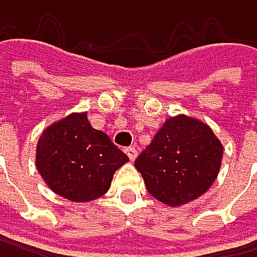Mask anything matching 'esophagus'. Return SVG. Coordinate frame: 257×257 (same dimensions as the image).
<instances>
[{
  "instance_id": "34e87169",
  "label": "esophagus",
  "mask_w": 257,
  "mask_h": 257,
  "mask_svg": "<svg viewBox=\"0 0 257 257\" xmlns=\"http://www.w3.org/2000/svg\"><path fill=\"white\" fill-rule=\"evenodd\" d=\"M125 153H127V156H128L130 161H135L136 156H138V152H136L135 147H127V149H125Z\"/></svg>"
}]
</instances>
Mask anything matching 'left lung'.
I'll list each match as a JSON object with an SVG mask.
<instances>
[{
  "mask_svg": "<svg viewBox=\"0 0 257 257\" xmlns=\"http://www.w3.org/2000/svg\"><path fill=\"white\" fill-rule=\"evenodd\" d=\"M222 153V144L207 124L179 114L164 122L135 167L153 198L178 207L211 187Z\"/></svg>",
  "mask_w": 257,
  "mask_h": 257,
  "instance_id": "1",
  "label": "left lung"
}]
</instances>
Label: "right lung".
<instances>
[{
    "instance_id": "add662e5",
    "label": "right lung",
    "mask_w": 257,
    "mask_h": 257,
    "mask_svg": "<svg viewBox=\"0 0 257 257\" xmlns=\"http://www.w3.org/2000/svg\"><path fill=\"white\" fill-rule=\"evenodd\" d=\"M128 156L90 125L87 113L69 114L47 127L36 147V169L56 195L88 202L108 190Z\"/></svg>"
}]
</instances>
